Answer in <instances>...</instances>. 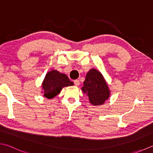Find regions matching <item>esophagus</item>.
Wrapping results in <instances>:
<instances>
[{
  "label": "esophagus",
  "instance_id": "1",
  "mask_svg": "<svg viewBox=\"0 0 153 153\" xmlns=\"http://www.w3.org/2000/svg\"><path fill=\"white\" fill-rule=\"evenodd\" d=\"M74 84L76 86H78L79 85V81L78 79H76L74 80Z\"/></svg>",
  "mask_w": 153,
  "mask_h": 153
}]
</instances>
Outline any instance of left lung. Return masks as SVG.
Returning <instances> with one entry per match:
<instances>
[{"label": "left lung", "mask_w": 153, "mask_h": 153, "mask_svg": "<svg viewBox=\"0 0 153 153\" xmlns=\"http://www.w3.org/2000/svg\"><path fill=\"white\" fill-rule=\"evenodd\" d=\"M82 90L94 105H103L110 95L109 87L103 75L95 69H91L87 73Z\"/></svg>", "instance_id": "8db88e82"}]
</instances>
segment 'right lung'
Instances as JSON below:
<instances>
[{"instance_id": "add662e5", "label": "right lung", "mask_w": 153, "mask_h": 153, "mask_svg": "<svg viewBox=\"0 0 153 153\" xmlns=\"http://www.w3.org/2000/svg\"><path fill=\"white\" fill-rule=\"evenodd\" d=\"M66 75L53 70L48 72L42 82L44 96L48 99H52L60 93L64 87L73 85Z\"/></svg>"}]
</instances>
